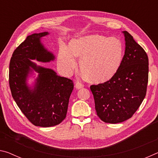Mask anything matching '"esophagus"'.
Listing matches in <instances>:
<instances>
[{
  "instance_id": "1",
  "label": "esophagus",
  "mask_w": 158,
  "mask_h": 158,
  "mask_svg": "<svg viewBox=\"0 0 158 158\" xmlns=\"http://www.w3.org/2000/svg\"><path fill=\"white\" fill-rule=\"evenodd\" d=\"M84 87V84H81V82H79L77 81L75 83V88L77 89H82V88Z\"/></svg>"
}]
</instances>
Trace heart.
I'll list each match as a JSON object with an SVG mask.
<instances>
[{
	"label": "heart",
	"instance_id": "b5f03b06",
	"mask_svg": "<svg viewBox=\"0 0 158 158\" xmlns=\"http://www.w3.org/2000/svg\"><path fill=\"white\" fill-rule=\"evenodd\" d=\"M123 44L115 37L90 35L73 40L70 46L61 44L58 64L63 73L69 75L77 67L76 57L81 58L79 69L89 81H108L116 73L123 57Z\"/></svg>",
	"mask_w": 158,
	"mask_h": 158
}]
</instances>
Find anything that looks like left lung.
I'll use <instances>...</instances> for the list:
<instances>
[{"label": "left lung", "instance_id": "left-lung-1", "mask_svg": "<svg viewBox=\"0 0 158 158\" xmlns=\"http://www.w3.org/2000/svg\"><path fill=\"white\" fill-rule=\"evenodd\" d=\"M122 33L125 54L117 72L109 81L90 86L98 116L107 123L132 117L145 98L148 84V56L128 32Z\"/></svg>", "mask_w": 158, "mask_h": 158}]
</instances>
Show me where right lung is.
<instances>
[{
    "mask_svg": "<svg viewBox=\"0 0 158 158\" xmlns=\"http://www.w3.org/2000/svg\"><path fill=\"white\" fill-rule=\"evenodd\" d=\"M49 32L28 35L12 53L10 63L9 84L12 98L22 113L35 126L52 127L65 118L74 84L72 80L58 76L52 69L37 65L32 60L49 63L53 53L42 43ZM38 73L32 85L27 83Z\"/></svg>",
    "mask_w": 158,
    "mask_h": 158,
    "instance_id": "right-lung-1",
    "label": "right lung"
}]
</instances>
